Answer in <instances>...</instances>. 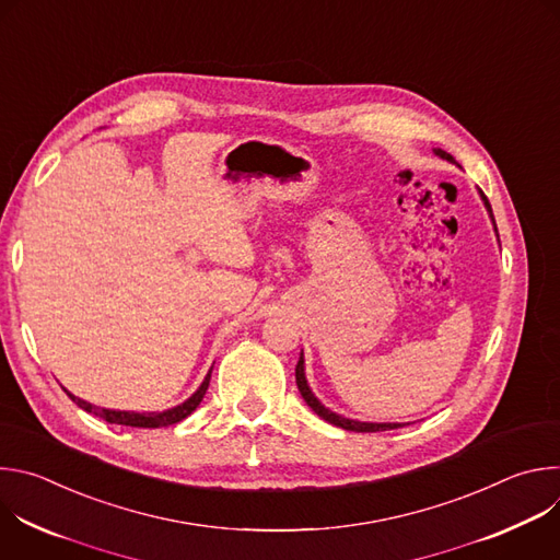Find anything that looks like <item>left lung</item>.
Here are the masks:
<instances>
[{"mask_svg":"<svg viewBox=\"0 0 560 560\" xmlns=\"http://www.w3.org/2000/svg\"><path fill=\"white\" fill-rule=\"evenodd\" d=\"M439 156H443V159H447V162H452V154H447L445 150H434ZM483 195V192H481ZM483 201H486V206H488V210H490V203H488V199H486V195H483ZM490 214H492V210H490ZM296 387H299V392H301V396H303V401L318 415L322 417L324 421H328V423H332V425H337V428H343V430H350V432H385V430H396V428H401V423H361V421H350V419H343V417H339V415H335V412H330V410H326L322 404L316 401V396L310 392V387H307V381H305V374H303V354L299 357V363H296Z\"/></svg>","mask_w":560,"mask_h":560,"instance_id":"left-lung-1","label":"left lung"}]
</instances>
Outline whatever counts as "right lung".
I'll use <instances>...</instances> for the list:
<instances>
[{"label": "right lung", "mask_w": 560, "mask_h": 560, "mask_svg": "<svg viewBox=\"0 0 560 560\" xmlns=\"http://www.w3.org/2000/svg\"><path fill=\"white\" fill-rule=\"evenodd\" d=\"M210 374H212V370L208 372V376L203 378L201 387H199V389L188 398L186 404H182V406H177V408H173V410H166V412H148V415H137V412H115V410H104V408L91 406L89 401H82V398L72 396L68 389H66V394L72 398V401H74L79 408L86 410V412H93V415H97V417H102V419H104V421H108V423L130 425V428H168V425H175V423L184 421L186 417H190V415L197 410V406L203 401L206 389H208V385H210Z\"/></svg>", "instance_id": "obj_1"}]
</instances>
